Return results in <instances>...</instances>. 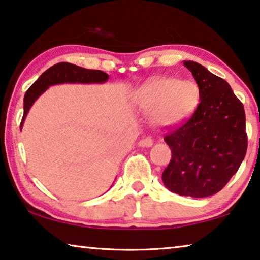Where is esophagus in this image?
Instances as JSON below:
<instances>
[{
    "mask_svg": "<svg viewBox=\"0 0 260 260\" xmlns=\"http://www.w3.org/2000/svg\"><path fill=\"white\" fill-rule=\"evenodd\" d=\"M153 143H154V141L152 140V139L146 138V139H142V140H140V142H139V146L146 147V148H148V147L153 146Z\"/></svg>",
    "mask_w": 260,
    "mask_h": 260,
    "instance_id": "esophagus-1",
    "label": "esophagus"
}]
</instances>
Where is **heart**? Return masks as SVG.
<instances>
[{"mask_svg": "<svg viewBox=\"0 0 260 260\" xmlns=\"http://www.w3.org/2000/svg\"><path fill=\"white\" fill-rule=\"evenodd\" d=\"M201 91L193 80L154 77L133 94V105L145 115H152L158 128H169L185 121L199 106Z\"/></svg>", "mask_w": 260, "mask_h": 260, "instance_id": "b5f03b06", "label": "heart"}]
</instances>
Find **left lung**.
Here are the masks:
<instances>
[{"mask_svg": "<svg viewBox=\"0 0 260 260\" xmlns=\"http://www.w3.org/2000/svg\"><path fill=\"white\" fill-rule=\"evenodd\" d=\"M183 64L200 86V105L183 126L166 135L172 160L162 181L172 192L201 199L222 190L245 157V112L225 80L196 61Z\"/></svg>", "mask_w": 260, "mask_h": 260, "instance_id": "left-lung-1", "label": "left lung"}]
</instances>
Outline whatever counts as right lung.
<instances>
[{"label":"right lung","mask_w":260,"mask_h":260,"mask_svg":"<svg viewBox=\"0 0 260 260\" xmlns=\"http://www.w3.org/2000/svg\"><path fill=\"white\" fill-rule=\"evenodd\" d=\"M108 80V75L100 70H88L70 63H58L49 68L29 87L24 95V114L21 122V129L28 112L34 103L52 85L59 84H104Z\"/></svg>","instance_id":"add662e5"}]
</instances>
